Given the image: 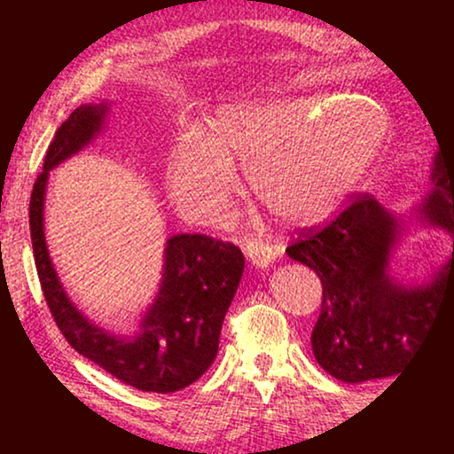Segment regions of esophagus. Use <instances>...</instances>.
<instances>
[{
    "label": "esophagus",
    "instance_id": "esophagus-1",
    "mask_svg": "<svg viewBox=\"0 0 454 454\" xmlns=\"http://www.w3.org/2000/svg\"><path fill=\"white\" fill-rule=\"evenodd\" d=\"M243 249L245 254H247L249 262L258 269H267L269 264L278 258V247L260 241V239H247V241L243 243Z\"/></svg>",
    "mask_w": 454,
    "mask_h": 454
}]
</instances>
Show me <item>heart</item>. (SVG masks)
<instances>
[{
	"mask_svg": "<svg viewBox=\"0 0 454 454\" xmlns=\"http://www.w3.org/2000/svg\"><path fill=\"white\" fill-rule=\"evenodd\" d=\"M356 100L273 98L223 104L202 129L175 140L166 161L170 196L190 222L217 223L237 190L249 187L286 223H314L337 209L376 160L387 117Z\"/></svg>",
	"mask_w": 454,
	"mask_h": 454,
	"instance_id": "b5f03b06",
	"label": "heart"
}]
</instances>
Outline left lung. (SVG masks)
<instances>
[{
  "instance_id": "left-lung-1",
  "label": "left lung",
  "mask_w": 454,
  "mask_h": 454,
  "mask_svg": "<svg viewBox=\"0 0 454 454\" xmlns=\"http://www.w3.org/2000/svg\"><path fill=\"white\" fill-rule=\"evenodd\" d=\"M431 192L416 213L452 237V256L427 284L401 286L388 260L403 223L369 194H358L325 228L301 231L286 254L322 281L311 348L325 372L356 384L388 378L420 346L446 296L454 299V158L435 153Z\"/></svg>"
}]
</instances>
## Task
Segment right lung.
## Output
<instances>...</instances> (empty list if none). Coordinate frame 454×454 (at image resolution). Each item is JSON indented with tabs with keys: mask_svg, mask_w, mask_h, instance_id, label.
I'll list each match as a JSON object with an SVG mask.
<instances>
[{
	"mask_svg": "<svg viewBox=\"0 0 454 454\" xmlns=\"http://www.w3.org/2000/svg\"><path fill=\"white\" fill-rule=\"evenodd\" d=\"M108 104H82L55 132L29 200L35 270L57 326L78 354L128 387L175 393L196 382L217 356L220 333L241 281L245 258L237 245L207 234H175L164 249L160 293L134 335L117 337L87 320L67 299L44 241L49 170L91 143Z\"/></svg>",
	"mask_w": 454,
	"mask_h": 454,
	"instance_id": "obj_1",
	"label": "right lung"
}]
</instances>
